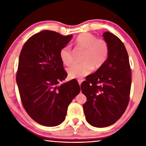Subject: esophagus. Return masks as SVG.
Listing matches in <instances>:
<instances>
[{"label": "esophagus", "mask_w": 146, "mask_h": 146, "mask_svg": "<svg viewBox=\"0 0 146 146\" xmlns=\"http://www.w3.org/2000/svg\"><path fill=\"white\" fill-rule=\"evenodd\" d=\"M83 82L82 80H80V79H79V80H78V84L79 85H81V83H82Z\"/></svg>", "instance_id": "esophagus-1"}]
</instances>
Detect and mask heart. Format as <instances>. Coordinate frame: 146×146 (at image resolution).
I'll return each instance as SVG.
<instances>
[{
  "instance_id": "b5f03b06",
  "label": "heart",
  "mask_w": 146,
  "mask_h": 146,
  "mask_svg": "<svg viewBox=\"0 0 146 146\" xmlns=\"http://www.w3.org/2000/svg\"><path fill=\"white\" fill-rule=\"evenodd\" d=\"M75 46L84 51L80 64H73L68 69V75L71 78H81L88 75L93 70L102 67L107 60L109 46L105 40L97 38L90 33H82L76 37ZM60 58L64 64L69 66L72 62L71 51L65 46L60 51Z\"/></svg>"
}]
</instances>
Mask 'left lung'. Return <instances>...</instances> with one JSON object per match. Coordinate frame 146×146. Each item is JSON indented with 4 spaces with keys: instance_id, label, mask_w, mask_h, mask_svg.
Segmentation results:
<instances>
[{
    "instance_id": "obj_1",
    "label": "left lung",
    "mask_w": 146,
    "mask_h": 146,
    "mask_svg": "<svg viewBox=\"0 0 146 146\" xmlns=\"http://www.w3.org/2000/svg\"><path fill=\"white\" fill-rule=\"evenodd\" d=\"M102 35L109 46L107 60L80 86L87 98L83 105L86 120L96 127L110 126L122 117L129 103L131 85L129 56L124 44L110 32Z\"/></svg>"
}]
</instances>
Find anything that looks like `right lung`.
I'll list each match as a JSON object with an SVG mask.
<instances>
[{
	"label": "right lung",
	"instance_id": "1",
	"mask_svg": "<svg viewBox=\"0 0 146 146\" xmlns=\"http://www.w3.org/2000/svg\"><path fill=\"white\" fill-rule=\"evenodd\" d=\"M72 36L42 31L26 42L20 54L16 80L22 103L29 117L45 126L62 123L80 91L75 79L60 84L68 76L60 51Z\"/></svg>",
	"mask_w": 146,
	"mask_h": 146
}]
</instances>
